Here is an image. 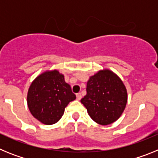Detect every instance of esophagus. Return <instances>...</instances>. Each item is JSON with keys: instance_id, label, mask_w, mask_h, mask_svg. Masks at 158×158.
Masks as SVG:
<instances>
[{"instance_id": "obj_1", "label": "esophagus", "mask_w": 158, "mask_h": 158, "mask_svg": "<svg viewBox=\"0 0 158 158\" xmlns=\"http://www.w3.org/2000/svg\"><path fill=\"white\" fill-rule=\"evenodd\" d=\"M77 99L78 100H80L81 99V94L80 93H77Z\"/></svg>"}]
</instances>
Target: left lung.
Here are the masks:
<instances>
[{"instance_id":"1","label":"left lung","mask_w":158,"mask_h":158,"mask_svg":"<svg viewBox=\"0 0 158 158\" xmlns=\"http://www.w3.org/2000/svg\"><path fill=\"white\" fill-rule=\"evenodd\" d=\"M86 92L81 102L97 123H112L123 112L127 101L126 87L111 71L100 70L92 76L87 82Z\"/></svg>"}]
</instances>
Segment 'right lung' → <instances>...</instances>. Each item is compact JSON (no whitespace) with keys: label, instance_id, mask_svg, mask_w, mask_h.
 <instances>
[{"label":"right lung","instance_id":"1","mask_svg":"<svg viewBox=\"0 0 158 158\" xmlns=\"http://www.w3.org/2000/svg\"><path fill=\"white\" fill-rule=\"evenodd\" d=\"M76 99L64 76L57 70L47 71L33 81L27 93V105L32 115L47 125L58 122L65 107Z\"/></svg>","mask_w":158,"mask_h":158}]
</instances>
